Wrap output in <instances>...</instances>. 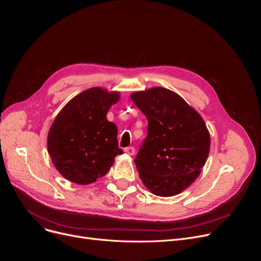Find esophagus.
I'll return each instance as SVG.
<instances>
[{
    "label": "esophagus",
    "mask_w": 261,
    "mask_h": 261,
    "mask_svg": "<svg viewBox=\"0 0 261 261\" xmlns=\"http://www.w3.org/2000/svg\"><path fill=\"white\" fill-rule=\"evenodd\" d=\"M124 151H125V153H127L128 155L132 156V155H134V153H135V148H134L133 146H128V147L125 148Z\"/></svg>",
    "instance_id": "34e87169"
}]
</instances>
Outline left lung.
<instances>
[{
    "label": "left lung",
    "mask_w": 261,
    "mask_h": 261,
    "mask_svg": "<svg viewBox=\"0 0 261 261\" xmlns=\"http://www.w3.org/2000/svg\"><path fill=\"white\" fill-rule=\"evenodd\" d=\"M147 120V134L134 159L145 187L176 195L197 178L210 152V133L196 110L175 93L154 88L131 96Z\"/></svg>",
    "instance_id": "8db88e82"
}]
</instances>
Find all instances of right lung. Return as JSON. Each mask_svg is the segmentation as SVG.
Returning a JSON list of instances; mask_svg holds the SVG:
<instances>
[{
  "instance_id": "right-lung-1",
  "label": "right lung",
  "mask_w": 261,
  "mask_h": 261,
  "mask_svg": "<svg viewBox=\"0 0 261 261\" xmlns=\"http://www.w3.org/2000/svg\"><path fill=\"white\" fill-rule=\"evenodd\" d=\"M119 98L118 93L92 88L74 97L57 116L47 147L54 165L68 180L94 182L107 173L116 156L123 154L117 126L106 119Z\"/></svg>"
}]
</instances>
